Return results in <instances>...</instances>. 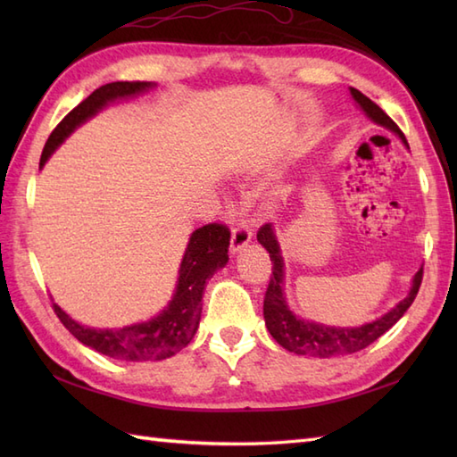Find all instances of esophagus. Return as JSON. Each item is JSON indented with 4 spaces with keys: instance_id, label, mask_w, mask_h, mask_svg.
<instances>
[{
    "instance_id": "esophagus-1",
    "label": "esophagus",
    "mask_w": 457,
    "mask_h": 457,
    "mask_svg": "<svg viewBox=\"0 0 457 457\" xmlns=\"http://www.w3.org/2000/svg\"><path fill=\"white\" fill-rule=\"evenodd\" d=\"M251 241V229L245 221H239L236 223L234 228H231V253H239L241 249L247 247V244Z\"/></svg>"
}]
</instances>
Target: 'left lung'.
Instances as JSON below:
<instances>
[{
	"mask_svg": "<svg viewBox=\"0 0 457 457\" xmlns=\"http://www.w3.org/2000/svg\"><path fill=\"white\" fill-rule=\"evenodd\" d=\"M349 94L355 100L359 108L363 110L369 120L375 121L381 128L393 131L396 137H399L404 147L409 149V143H406L404 133L399 129L389 115H386L375 102H371L355 88H349ZM257 241L269 251V257L273 261V275L269 280V288L265 293V303H263V316L269 334L275 337L278 345L298 355H310V357H337V355H347L361 352L367 345H371L375 339L381 337L386 329H391L406 310L411 308L414 303L416 295H419V288L422 283V267L416 270L412 278V287L399 304L391 308L389 312L383 314L381 318L373 320V322L357 326V328H339V326H326L312 322V320H304L296 316L293 310L287 304L285 296V261L280 255V245L277 234L273 229V223H265L263 228L259 229Z\"/></svg>",
	"mask_w": 457,
	"mask_h": 457,
	"instance_id": "obj_1",
	"label": "left lung"
}]
</instances>
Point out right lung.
<instances>
[{"instance_id": "obj_1", "label": "right lung", "mask_w": 457, "mask_h": 457, "mask_svg": "<svg viewBox=\"0 0 457 457\" xmlns=\"http://www.w3.org/2000/svg\"><path fill=\"white\" fill-rule=\"evenodd\" d=\"M154 88L153 82H112L94 90L66 118L56 125L45 143L38 169L45 167L48 157L56 151L68 135L96 113L118 100H128ZM229 229L221 223H208L192 231L187 251L180 261L177 288L170 303L147 322H137L123 328H90L82 326L54 306L58 320L79 342L102 355L121 361H159L187 347L196 334L202 314V295L206 283L218 269L228 263Z\"/></svg>"}]
</instances>
